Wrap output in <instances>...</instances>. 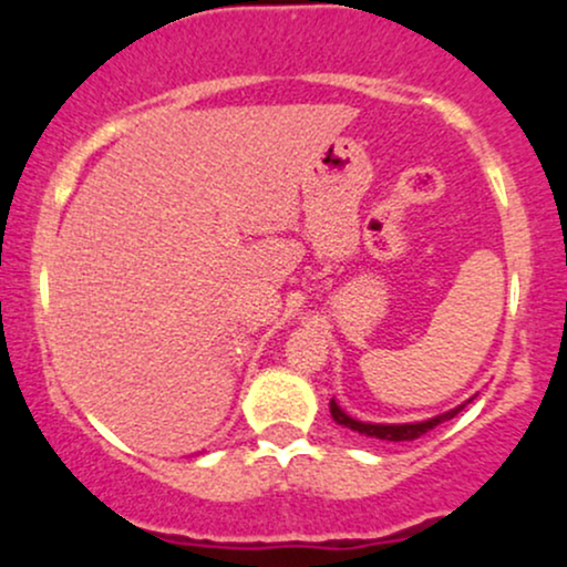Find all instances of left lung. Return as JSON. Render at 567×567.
Returning <instances> with one entry per match:
<instances>
[{
  "label": "left lung",
  "instance_id": "left-lung-1",
  "mask_svg": "<svg viewBox=\"0 0 567 567\" xmlns=\"http://www.w3.org/2000/svg\"><path fill=\"white\" fill-rule=\"evenodd\" d=\"M464 405L447 410V413L437 415V419H429V421H419V424H362V421H354L351 415L343 413L341 408L336 405V400H330V415H333L336 424L341 426H349L354 429V432L360 434H368V437H375V440H389V442H405V440H419L421 434H426L429 429H434L442 421L453 419V415H458Z\"/></svg>",
  "mask_w": 567,
  "mask_h": 567
}]
</instances>
